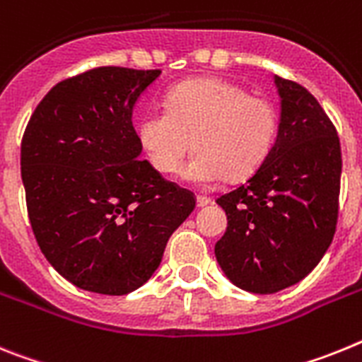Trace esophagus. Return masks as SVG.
<instances>
[{
    "mask_svg": "<svg viewBox=\"0 0 362 362\" xmlns=\"http://www.w3.org/2000/svg\"><path fill=\"white\" fill-rule=\"evenodd\" d=\"M207 204H211V199H209V197H204V194H199V197H197V206L206 207Z\"/></svg>",
    "mask_w": 362,
    "mask_h": 362,
    "instance_id": "34e87169",
    "label": "esophagus"
}]
</instances>
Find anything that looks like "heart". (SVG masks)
I'll return each instance as SVG.
<instances>
[{
	"label": "heart",
	"mask_w": 362,
	"mask_h": 362,
	"mask_svg": "<svg viewBox=\"0 0 362 362\" xmlns=\"http://www.w3.org/2000/svg\"><path fill=\"white\" fill-rule=\"evenodd\" d=\"M279 111L233 81L202 78L184 81L168 94L165 109H151L136 125L138 144L158 173H178L185 153L197 149L182 180L211 187L226 177H250L275 146Z\"/></svg>",
	"instance_id": "1"
}]
</instances>
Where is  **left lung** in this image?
I'll return each instance as SVG.
<instances>
[{"label": "left lung", "instance_id": "1", "mask_svg": "<svg viewBox=\"0 0 362 362\" xmlns=\"http://www.w3.org/2000/svg\"><path fill=\"white\" fill-rule=\"evenodd\" d=\"M275 146L237 189L216 199L228 229L215 244L224 275L251 293H275L315 268L335 235L341 187L337 131L315 96L275 76Z\"/></svg>", "mask_w": 362, "mask_h": 362}]
</instances>
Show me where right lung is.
Listing matches in <instances>:
<instances>
[{
	"mask_svg": "<svg viewBox=\"0 0 362 362\" xmlns=\"http://www.w3.org/2000/svg\"><path fill=\"white\" fill-rule=\"evenodd\" d=\"M160 74L98 67L59 81L25 129L21 180L34 237L81 290L125 295L146 284L194 209L189 191L140 160L133 109Z\"/></svg>",
	"mask_w": 362,
	"mask_h": 362,
	"instance_id": "1",
	"label": "right lung"
}]
</instances>
